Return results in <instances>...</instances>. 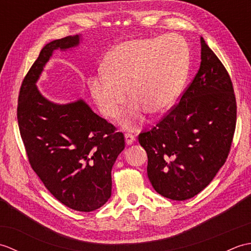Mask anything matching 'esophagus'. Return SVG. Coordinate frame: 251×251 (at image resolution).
Instances as JSON below:
<instances>
[{
	"mask_svg": "<svg viewBox=\"0 0 251 251\" xmlns=\"http://www.w3.org/2000/svg\"><path fill=\"white\" fill-rule=\"evenodd\" d=\"M125 140H126L127 145H132V143H134L135 140H136V137L132 135V134H130V132H126V134H125Z\"/></svg>",
	"mask_w": 251,
	"mask_h": 251,
	"instance_id": "obj_1",
	"label": "esophagus"
}]
</instances>
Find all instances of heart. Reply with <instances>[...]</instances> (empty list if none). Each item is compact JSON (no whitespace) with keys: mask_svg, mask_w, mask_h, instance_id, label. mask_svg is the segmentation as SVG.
I'll return each instance as SVG.
<instances>
[{"mask_svg":"<svg viewBox=\"0 0 251 251\" xmlns=\"http://www.w3.org/2000/svg\"><path fill=\"white\" fill-rule=\"evenodd\" d=\"M190 66V47L182 36L170 34L132 39L117 44L105 57L103 74L89 78L96 104L106 119L120 114L127 99L134 101L122 116L126 128H134L145 113H165L177 101Z\"/></svg>","mask_w":251,"mask_h":251,"instance_id":"b5f03b06","label":"heart"}]
</instances>
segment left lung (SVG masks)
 <instances>
[{"mask_svg": "<svg viewBox=\"0 0 251 251\" xmlns=\"http://www.w3.org/2000/svg\"><path fill=\"white\" fill-rule=\"evenodd\" d=\"M201 66L178 103L138 136L148 177L158 194L185 201L225 165L236 126V98L226 69L201 37Z\"/></svg>", "mask_w": 251, "mask_h": 251, "instance_id": "obj_1", "label": "left lung"}]
</instances>
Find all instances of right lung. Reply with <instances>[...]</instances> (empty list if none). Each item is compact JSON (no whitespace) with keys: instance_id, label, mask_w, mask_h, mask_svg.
<instances>
[{"instance_id":"obj_1","label":"right lung","mask_w":251,"mask_h":251,"mask_svg":"<svg viewBox=\"0 0 251 251\" xmlns=\"http://www.w3.org/2000/svg\"><path fill=\"white\" fill-rule=\"evenodd\" d=\"M78 43L74 35L43 47L21 84L17 120L29 163L45 188L65 206L89 212L110 199L111 170L125 148L124 135L83 100L52 103L35 85L52 51Z\"/></svg>"}]
</instances>
